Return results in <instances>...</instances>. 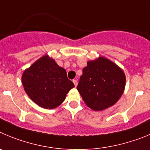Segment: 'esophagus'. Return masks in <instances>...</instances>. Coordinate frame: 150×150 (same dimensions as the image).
I'll use <instances>...</instances> for the list:
<instances>
[{
	"instance_id": "esophagus-1",
	"label": "esophagus",
	"mask_w": 150,
	"mask_h": 150,
	"mask_svg": "<svg viewBox=\"0 0 150 150\" xmlns=\"http://www.w3.org/2000/svg\"><path fill=\"white\" fill-rule=\"evenodd\" d=\"M72 81H73L74 84H75V87H77V85H78V81H77L76 80H73Z\"/></svg>"
}]
</instances>
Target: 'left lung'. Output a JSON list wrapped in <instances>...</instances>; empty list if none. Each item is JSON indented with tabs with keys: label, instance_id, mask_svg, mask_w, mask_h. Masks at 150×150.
Segmentation results:
<instances>
[{
	"label": "left lung",
	"instance_id": "left-lung-1",
	"mask_svg": "<svg viewBox=\"0 0 150 150\" xmlns=\"http://www.w3.org/2000/svg\"><path fill=\"white\" fill-rule=\"evenodd\" d=\"M125 86L122 69L104 57L87 62L77 86L85 104L94 110H102L120 99Z\"/></svg>",
	"mask_w": 150,
	"mask_h": 150
}]
</instances>
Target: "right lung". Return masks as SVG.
<instances>
[{
	"label": "right lung",
	"mask_w": 150,
	"mask_h": 150,
	"mask_svg": "<svg viewBox=\"0 0 150 150\" xmlns=\"http://www.w3.org/2000/svg\"><path fill=\"white\" fill-rule=\"evenodd\" d=\"M21 81L30 99L45 109L59 106L75 87L67 78L66 70L48 55H44L25 69Z\"/></svg>",
	"instance_id": "obj_1"
}]
</instances>
